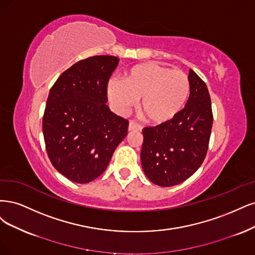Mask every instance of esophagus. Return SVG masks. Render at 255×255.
<instances>
[{
    "label": "esophagus",
    "instance_id": "esophagus-1",
    "mask_svg": "<svg viewBox=\"0 0 255 255\" xmlns=\"http://www.w3.org/2000/svg\"><path fill=\"white\" fill-rule=\"evenodd\" d=\"M128 130L129 131H139V130H142V126L138 125L137 123L134 122V121H130L129 126H128Z\"/></svg>",
    "mask_w": 255,
    "mask_h": 255
}]
</instances>
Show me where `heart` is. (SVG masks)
I'll return each instance as SVG.
<instances>
[{
    "label": "heart",
    "mask_w": 255,
    "mask_h": 255,
    "mask_svg": "<svg viewBox=\"0 0 255 255\" xmlns=\"http://www.w3.org/2000/svg\"><path fill=\"white\" fill-rule=\"evenodd\" d=\"M108 96L120 112H126L141 100L143 118L164 124L182 111L191 92L190 78L180 70L154 62L137 64L126 72L124 83L111 79Z\"/></svg>",
    "instance_id": "1"
}]
</instances>
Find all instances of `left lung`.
<instances>
[{
	"mask_svg": "<svg viewBox=\"0 0 255 255\" xmlns=\"http://www.w3.org/2000/svg\"><path fill=\"white\" fill-rule=\"evenodd\" d=\"M190 97L171 121L143 129L142 167L160 186L180 184L198 169L207 155L213 125L211 97L204 81L190 70Z\"/></svg>",
	"mask_w": 255,
	"mask_h": 255,
	"instance_id": "8db88e82",
	"label": "left lung"
}]
</instances>
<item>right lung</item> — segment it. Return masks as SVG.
Segmentation results:
<instances>
[{"label": "right lung", "instance_id": "right-lung-1", "mask_svg": "<svg viewBox=\"0 0 255 255\" xmlns=\"http://www.w3.org/2000/svg\"><path fill=\"white\" fill-rule=\"evenodd\" d=\"M119 61L105 55L80 60L50 90L42 120L45 148L53 166L73 182L100 177L127 135L129 122L106 105Z\"/></svg>", "mask_w": 255, "mask_h": 255}]
</instances>
